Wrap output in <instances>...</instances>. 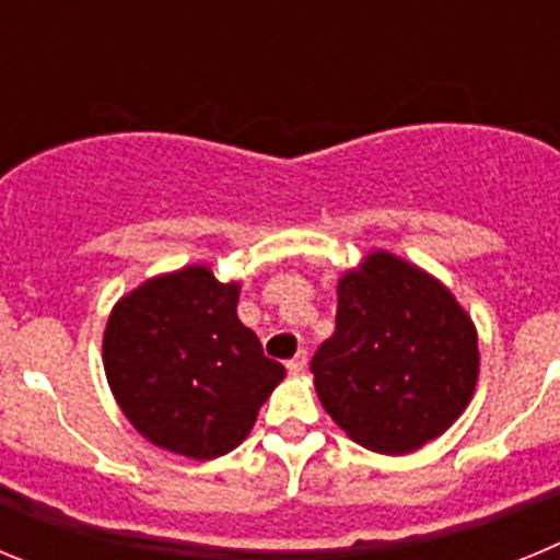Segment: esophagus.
Masks as SVG:
<instances>
[{"instance_id": "34e87169", "label": "esophagus", "mask_w": 560, "mask_h": 560, "mask_svg": "<svg viewBox=\"0 0 560 560\" xmlns=\"http://www.w3.org/2000/svg\"><path fill=\"white\" fill-rule=\"evenodd\" d=\"M305 364H308V355H305V350H300V353H296L294 359L285 361V368H289L291 375H300V373H303Z\"/></svg>"}]
</instances>
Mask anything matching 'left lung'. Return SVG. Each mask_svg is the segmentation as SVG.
<instances>
[{
    "instance_id": "1",
    "label": "left lung",
    "mask_w": 560,
    "mask_h": 560,
    "mask_svg": "<svg viewBox=\"0 0 560 560\" xmlns=\"http://www.w3.org/2000/svg\"><path fill=\"white\" fill-rule=\"evenodd\" d=\"M336 330L311 361L325 412L378 454L418 452L471 404L479 339L443 280L370 249L336 283Z\"/></svg>"
}]
</instances>
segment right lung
I'll return each mask as SVG.
<instances>
[{
    "mask_svg": "<svg viewBox=\"0 0 560 560\" xmlns=\"http://www.w3.org/2000/svg\"><path fill=\"white\" fill-rule=\"evenodd\" d=\"M241 283L205 264L148 277L114 303L103 330V370L137 432L171 454L215 459L255 427L285 378L237 319Z\"/></svg>",
    "mask_w": 560,
    "mask_h": 560,
    "instance_id": "1",
    "label": "right lung"
}]
</instances>
